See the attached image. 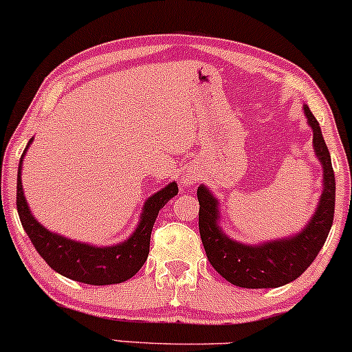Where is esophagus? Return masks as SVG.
<instances>
[{"label":"esophagus","instance_id":"esophagus-1","mask_svg":"<svg viewBox=\"0 0 352 352\" xmlns=\"http://www.w3.org/2000/svg\"><path fill=\"white\" fill-rule=\"evenodd\" d=\"M181 181H183V186H191V184L195 183V181H196V176L188 175V176H184L183 179H181Z\"/></svg>","mask_w":352,"mask_h":352}]
</instances>
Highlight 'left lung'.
I'll return each mask as SVG.
<instances>
[{
  "instance_id": "left-lung-1",
  "label": "left lung",
  "mask_w": 352,
  "mask_h": 352,
  "mask_svg": "<svg viewBox=\"0 0 352 352\" xmlns=\"http://www.w3.org/2000/svg\"><path fill=\"white\" fill-rule=\"evenodd\" d=\"M307 124L313 129V148L322 166V192L314 214L301 231L287 238L246 244L231 239L219 226V201L204 184L197 188L199 234L211 266L234 286L270 289L294 281L324 246L334 218L336 179L331 155L318 120L309 106L302 104Z\"/></svg>"
}]
</instances>
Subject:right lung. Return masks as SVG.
Returning a JSON list of instances; mask_svg holds the SVG:
<instances>
[{
	"instance_id": "right-lung-1",
	"label": "right lung",
	"mask_w": 352,
	"mask_h": 352,
	"mask_svg": "<svg viewBox=\"0 0 352 352\" xmlns=\"http://www.w3.org/2000/svg\"><path fill=\"white\" fill-rule=\"evenodd\" d=\"M31 143H33V138L30 140L23 151L21 160H19L16 208L23 228L30 236L34 250L50 264L51 270L59 272L65 278L73 279V281L106 286V284H118L133 278L148 259L149 241H151V231L157 212L171 197L177 195V184L173 181L146 199L143 211L140 214V223L128 239L111 244V246H93V244L65 238V236L50 231L33 216L26 203L21 183L23 157Z\"/></svg>"
}]
</instances>
